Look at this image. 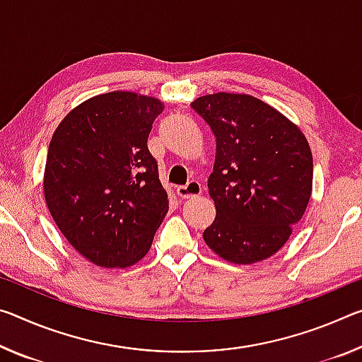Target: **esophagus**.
Wrapping results in <instances>:
<instances>
[{
	"mask_svg": "<svg viewBox=\"0 0 362 362\" xmlns=\"http://www.w3.org/2000/svg\"><path fill=\"white\" fill-rule=\"evenodd\" d=\"M177 194H179L182 199L199 197V194H202V185H199L198 182L192 180V182H188L187 185L177 187Z\"/></svg>",
	"mask_w": 362,
	"mask_h": 362,
	"instance_id": "34e87169",
	"label": "esophagus"
}]
</instances>
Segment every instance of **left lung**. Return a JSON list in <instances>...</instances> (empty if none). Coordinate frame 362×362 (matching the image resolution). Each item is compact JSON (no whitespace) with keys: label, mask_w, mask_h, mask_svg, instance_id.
Segmentation results:
<instances>
[{"label":"left lung","mask_w":362,"mask_h":362,"mask_svg":"<svg viewBox=\"0 0 362 362\" xmlns=\"http://www.w3.org/2000/svg\"><path fill=\"white\" fill-rule=\"evenodd\" d=\"M216 136L208 188L216 219L206 245L233 264L282 248L313 190V154L301 130L250 95L216 93L192 103Z\"/></svg>","instance_id":"obj_1"}]
</instances>
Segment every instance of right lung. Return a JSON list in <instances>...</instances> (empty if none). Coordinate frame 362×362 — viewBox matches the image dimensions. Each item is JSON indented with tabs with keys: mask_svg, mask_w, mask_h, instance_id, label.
Returning <instances> with one entry per match:
<instances>
[{
	"mask_svg": "<svg viewBox=\"0 0 362 362\" xmlns=\"http://www.w3.org/2000/svg\"><path fill=\"white\" fill-rule=\"evenodd\" d=\"M156 98L112 91L69 112L51 139L45 199L67 242L101 267H127L151 248L169 209L148 150Z\"/></svg>",
	"mask_w": 362,
	"mask_h": 362,
	"instance_id": "right-lung-1",
	"label": "right lung"
}]
</instances>
